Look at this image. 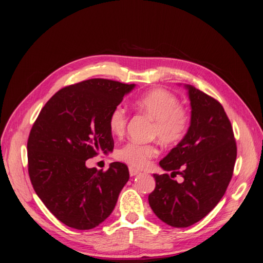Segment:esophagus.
<instances>
[{
	"mask_svg": "<svg viewBox=\"0 0 263 263\" xmlns=\"http://www.w3.org/2000/svg\"><path fill=\"white\" fill-rule=\"evenodd\" d=\"M129 174H130V177L137 176V174H139V170L133 168V166H129Z\"/></svg>",
	"mask_w": 263,
	"mask_h": 263,
	"instance_id": "obj_1",
	"label": "esophagus"
}]
</instances>
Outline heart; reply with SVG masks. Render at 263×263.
Returning a JSON list of instances; mask_svg holds the SVG:
<instances>
[{"label":"heart","mask_w":263,"mask_h":263,"mask_svg":"<svg viewBox=\"0 0 263 263\" xmlns=\"http://www.w3.org/2000/svg\"><path fill=\"white\" fill-rule=\"evenodd\" d=\"M135 106L141 113L149 116L154 122L153 135L166 145H176L185 137L190 128L191 116L189 110L180 105L179 99L168 90H151L135 101ZM127 123L124 107L116 106L108 116L109 132L121 136ZM159 150L155 144L127 142L116 153L118 160L136 168L148 164L151 158L156 157Z\"/></svg>","instance_id":"1"}]
</instances>
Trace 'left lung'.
I'll list each match as a JSON object with an SVG mask.
<instances>
[{"instance_id":"obj_1","label":"left lung","mask_w":263,"mask_h":263,"mask_svg":"<svg viewBox=\"0 0 263 263\" xmlns=\"http://www.w3.org/2000/svg\"><path fill=\"white\" fill-rule=\"evenodd\" d=\"M191 124L185 137L159 162L168 173L154 174L148 196L151 210L165 224L184 228L204 218L224 196L233 177L237 146L229 118L220 103L186 84ZM177 174L185 179L178 183Z\"/></svg>"}]
</instances>
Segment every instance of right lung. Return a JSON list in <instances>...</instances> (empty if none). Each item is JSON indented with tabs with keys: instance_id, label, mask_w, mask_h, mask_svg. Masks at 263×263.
<instances>
[{
	"instance_id": "add662e5",
	"label": "right lung",
	"mask_w": 263,
	"mask_h": 263,
	"mask_svg": "<svg viewBox=\"0 0 263 263\" xmlns=\"http://www.w3.org/2000/svg\"><path fill=\"white\" fill-rule=\"evenodd\" d=\"M135 84L90 79L59 90L42 108L27 141L28 174L53 216L79 230L92 229L113 212L129 180L122 162L106 171L85 162L114 148L108 116Z\"/></svg>"
}]
</instances>
